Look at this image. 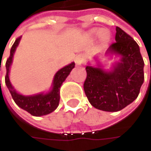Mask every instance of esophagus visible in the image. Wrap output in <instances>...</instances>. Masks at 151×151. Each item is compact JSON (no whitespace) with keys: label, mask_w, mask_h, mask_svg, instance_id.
Wrapping results in <instances>:
<instances>
[{"label":"esophagus","mask_w":151,"mask_h":151,"mask_svg":"<svg viewBox=\"0 0 151 151\" xmlns=\"http://www.w3.org/2000/svg\"><path fill=\"white\" fill-rule=\"evenodd\" d=\"M84 56L83 55H78L75 58V63L77 65H81L84 61Z\"/></svg>","instance_id":"esophagus-1"}]
</instances>
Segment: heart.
I'll return each instance as SVG.
<instances>
[{"label": "heart", "mask_w": 151, "mask_h": 151, "mask_svg": "<svg viewBox=\"0 0 151 151\" xmlns=\"http://www.w3.org/2000/svg\"><path fill=\"white\" fill-rule=\"evenodd\" d=\"M91 35H96V34H100L101 38L103 41H107L109 39V35H106V32H103V30H100V29H93L90 32Z\"/></svg>", "instance_id": "b5f03b06"}]
</instances>
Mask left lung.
<instances>
[{
	"mask_svg": "<svg viewBox=\"0 0 151 151\" xmlns=\"http://www.w3.org/2000/svg\"><path fill=\"white\" fill-rule=\"evenodd\" d=\"M115 41L104 54L93 57L94 65L88 62L86 67V95L93 106L106 112H117L132 103L144 80V62L136 41L119 27ZM100 55L117 60L106 69Z\"/></svg>",
	"mask_w": 151,
	"mask_h": 151,
	"instance_id": "8db88e82",
	"label": "left lung"
}]
</instances>
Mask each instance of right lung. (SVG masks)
I'll use <instances>...</instances> for the list:
<instances>
[{"mask_svg": "<svg viewBox=\"0 0 151 151\" xmlns=\"http://www.w3.org/2000/svg\"><path fill=\"white\" fill-rule=\"evenodd\" d=\"M22 37H19L15 40L14 45L10 50V56L6 63V77L5 83L6 86L11 93V96L15 102V104L21 107L22 109L27 111L33 116H43L52 113L58 106L60 100V87L63 82L69 76L70 73L75 66V63L72 62L71 64L64 66L60 70H58L54 75L51 86L46 92H41L39 93L31 94V95H24L18 93L14 86L12 85L9 73L10 68L13 63V58L15 55L16 48L19 45Z\"/></svg>", "mask_w": 151, "mask_h": 151, "instance_id": "right-lung-1", "label": "right lung"}]
</instances>
